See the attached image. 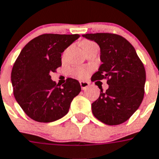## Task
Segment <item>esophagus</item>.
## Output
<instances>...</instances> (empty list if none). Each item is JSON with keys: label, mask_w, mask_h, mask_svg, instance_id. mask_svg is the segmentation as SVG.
<instances>
[{"label": "esophagus", "mask_w": 159, "mask_h": 159, "mask_svg": "<svg viewBox=\"0 0 159 159\" xmlns=\"http://www.w3.org/2000/svg\"><path fill=\"white\" fill-rule=\"evenodd\" d=\"M80 85H81V87H82V90H86V88L89 87V86H90L89 82H84V81H81L80 82Z\"/></svg>", "instance_id": "obj_1"}]
</instances>
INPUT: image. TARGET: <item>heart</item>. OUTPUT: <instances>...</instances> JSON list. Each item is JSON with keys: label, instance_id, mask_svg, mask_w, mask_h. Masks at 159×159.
Returning <instances> with one entry per match:
<instances>
[{"label": "heart", "instance_id": "1", "mask_svg": "<svg viewBox=\"0 0 159 159\" xmlns=\"http://www.w3.org/2000/svg\"><path fill=\"white\" fill-rule=\"evenodd\" d=\"M91 43H93L91 42H85L83 43V48H85V47H86L87 45L89 44H91ZM87 69H76L74 71H73V74L76 76H77V77H86V75H87Z\"/></svg>", "mask_w": 159, "mask_h": 159}]
</instances>
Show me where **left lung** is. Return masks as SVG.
<instances>
[{
    "label": "left lung",
    "instance_id": "obj_1",
    "mask_svg": "<svg viewBox=\"0 0 159 159\" xmlns=\"http://www.w3.org/2000/svg\"><path fill=\"white\" fill-rule=\"evenodd\" d=\"M82 36L97 43L100 48L102 65L91 80L106 78L109 86L106 91L99 88V97L91 105L93 115L106 125H120L133 116L143 100V64L133 45L120 35L96 33Z\"/></svg>",
    "mask_w": 159,
    "mask_h": 159
}]
</instances>
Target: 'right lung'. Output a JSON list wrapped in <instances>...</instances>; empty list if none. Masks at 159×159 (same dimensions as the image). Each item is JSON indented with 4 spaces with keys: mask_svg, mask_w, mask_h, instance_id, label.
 Returning a JSON list of instances; mask_svg holds the SVG:
<instances>
[{
    "mask_svg": "<svg viewBox=\"0 0 159 159\" xmlns=\"http://www.w3.org/2000/svg\"><path fill=\"white\" fill-rule=\"evenodd\" d=\"M79 37L43 34L21 51L12 69L11 82L16 101L32 120L50 123L62 118L81 91L77 80L67 78L62 87H57L50 76L61 66V53Z\"/></svg>",
    "mask_w": 159,
    "mask_h": 159,
    "instance_id": "obj_1",
    "label": "right lung"
}]
</instances>
